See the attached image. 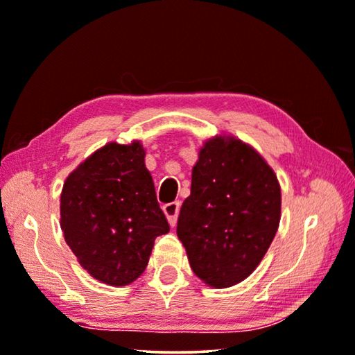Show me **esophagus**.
<instances>
[{"mask_svg": "<svg viewBox=\"0 0 355 355\" xmlns=\"http://www.w3.org/2000/svg\"><path fill=\"white\" fill-rule=\"evenodd\" d=\"M164 214H166L168 223L171 226H175L177 225V218H178V211H180V202H171V204H166L162 207Z\"/></svg>", "mask_w": 355, "mask_h": 355, "instance_id": "34e87169", "label": "esophagus"}]
</instances>
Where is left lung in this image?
<instances>
[{
  "label": "left lung",
  "mask_w": 355,
  "mask_h": 355,
  "mask_svg": "<svg viewBox=\"0 0 355 355\" xmlns=\"http://www.w3.org/2000/svg\"><path fill=\"white\" fill-rule=\"evenodd\" d=\"M279 220L280 187L263 157L232 137L209 140L177 225L196 276L215 288L239 284L263 260Z\"/></svg>",
  "instance_id": "obj_1"
}]
</instances>
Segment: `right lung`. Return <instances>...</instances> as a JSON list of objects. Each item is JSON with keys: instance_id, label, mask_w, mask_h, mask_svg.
<instances>
[{"instance_id": "obj_1", "label": "right lung", "mask_w": 355, "mask_h": 355, "mask_svg": "<svg viewBox=\"0 0 355 355\" xmlns=\"http://www.w3.org/2000/svg\"><path fill=\"white\" fill-rule=\"evenodd\" d=\"M60 225L68 247L92 277L121 287L145 271L157 236L168 232L145 167V150L108 144L63 184Z\"/></svg>"}]
</instances>
